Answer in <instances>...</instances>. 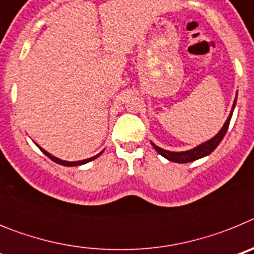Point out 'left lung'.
<instances>
[{
  "label": "left lung",
  "instance_id": "left-lung-1",
  "mask_svg": "<svg viewBox=\"0 0 254 254\" xmlns=\"http://www.w3.org/2000/svg\"><path fill=\"white\" fill-rule=\"evenodd\" d=\"M237 95H238V93H237ZM235 103H237V98H235L234 103H233L232 111H230V114H229L228 120L225 121V123H224V126L221 127V129L217 132V134H215L214 137L210 138V140L206 141V142L201 143V145H198V146L193 147V149H190V150H187V151L176 152V151H169V150L161 149V147L156 146L154 142H151V145L154 146V149L161 155V156H164V158L168 159L169 161H174V163H181V164L190 163V161H194V160H197V159L205 158V156L210 155L211 152L214 151V150L219 146V143L221 142V140H223L224 136H225L226 131H228L229 123H230V120H232L233 112H234Z\"/></svg>",
  "mask_w": 254,
  "mask_h": 254
}]
</instances>
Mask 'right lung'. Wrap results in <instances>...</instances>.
Instances as JSON below:
<instances>
[{"label":"right lung","mask_w":254,"mask_h":254,"mask_svg":"<svg viewBox=\"0 0 254 254\" xmlns=\"http://www.w3.org/2000/svg\"><path fill=\"white\" fill-rule=\"evenodd\" d=\"M38 147H39V149L42 150V151H43L44 154H46L47 156H48V158L51 159V160H53V161H55V163L60 164V165H64V167H77V165H82V164L89 163V161L94 160V159H96V158H98V156H100V155L103 154V151H102V152H99V154H98V155H95V156H93V158L85 159V160H78V161H66V160H62V159L56 158V156H53V155H51V154H49V152H47L46 150L42 149V147H40V146H38Z\"/></svg>","instance_id":"1"}]
</instances>
